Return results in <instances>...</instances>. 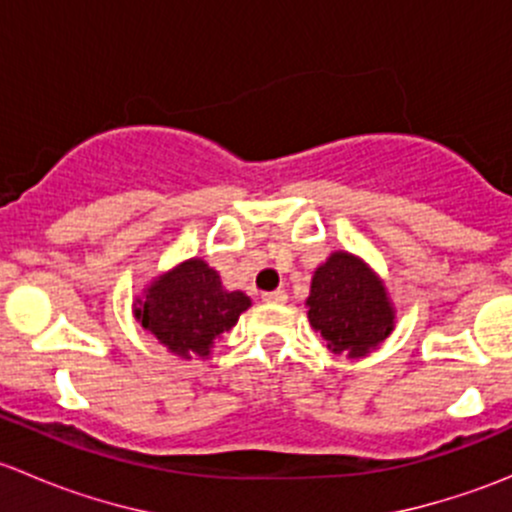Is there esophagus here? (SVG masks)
<instances>
[{
    "label": "esophagus",
    "instance_id": "34e87169",
    "mask_svg": "<svg viewBox=\"0 0 512 512\" xmlns=\"http://www.w3.org/2000/svg\"><path fill=\"white\" fill-rule=\"evenodd\" d=\"M262 299H265V302H272V304H282V302H287V292L285 289H275V292L262 294Z\"/></svg>",
    "mask_w": 512,
    "mask_h": 512
}]
</instances>
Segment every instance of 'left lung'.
<instances>
[{"instance_id":"obj_1","label":"left lung","mask_w":512,"mask_h":512,"mask_svg":"<svg viewBox=\"0 0 512 512\" xmlns=\"http://www.w3.org/2000/svg\"><path fill=\"white\" fill-rule=\"evenodd\" d=\"M309 324L334 354L361 356L394 329L384 285L347 252H334L312 277Z\"/></svg>"}]
</instances>
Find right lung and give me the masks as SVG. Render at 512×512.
<instances>
[{
    "label": "right lung",
    "mask_w": 512,
    "mask_h": 512,
    "mask_svg": "<svg viewBox=\"0 0 512 512\" xmlns=\"http://www.w3.org/2000/svg\"><path fill=\"white\" fill-rule=\"evenodd\" d=\"M247 307L250 297L223 289L213 267L188 260L153 282L136 317L165 349L190 359L208 356L215 339L235 327Z\"/></svg>",
    "instance_id": "obj_1"
}]
</instances>
